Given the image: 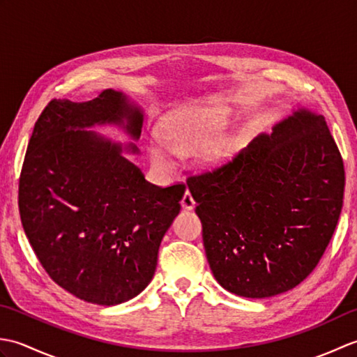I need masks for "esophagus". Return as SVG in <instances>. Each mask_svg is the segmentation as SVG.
<instances>
[{"label":"esophagus","instance_id":"1","mask_svg":"<svg viewBox=\"0 0 357 357\" xmlns=\"http://www.w3.org/2000/svg\"><path fill=\"white\" fill-rule=\"evenodd\" d=\"M181 207H183L184 210H193L195 208V198L188 190L184 193L183 199H181Z\"/></svg>","mask_w":357,"mask_h":357}]
</instances>
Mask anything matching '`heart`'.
I'll use <instances>...</instances> for the list:
<instances>
[{
    "label": "heart",
    "instance_id": "b5f03b06",
    "mask_svg": "<svg viewBox=\"0 0 357 357\" xmlns=\"http://www.w3.org/2000/svg\"><path fill=\"white\" fill-rule=\"evenodd\" d=\"M219 118L210 112H195L173 119L162 130L164 141L151 138L147 141V153L151 165L162 173L176 169V153L185 155L208 146L219 133ZM225 158V147L216 146L207 153L211 164H219Z\"/></svg>",
    "mask_w": 357,
    "mask_h": 357
}]
</instances>
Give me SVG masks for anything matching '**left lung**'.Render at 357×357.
I'll return each mask as SVG.
<instances>
[{
  "label": "left lung",
  "instance_id": "obj_1",
  "mask_svg": "<svg viewBox=\"0 0 357 357\" xmlns=\"http://www.w3.org/2000/svg\"><path fill=\"white\" fill-rule=\"evenodd\" d=\"M229 164L188 178L215 279L242 298L299 285L322 257L342 210L345 172L325 118L293 109Z\"/></svg>",
  "mask_w": 357,
  "mask_h": 357
}]
</instances>
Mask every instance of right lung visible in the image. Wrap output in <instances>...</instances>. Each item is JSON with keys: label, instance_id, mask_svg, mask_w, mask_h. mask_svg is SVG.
<instances>
[{"label": "right lung", "instance_id": "add662e5", "mask_svg": "<svg viewBox=\"0 0 357 357\" xmlns=\"http://www.w3.org/2000/svg\"><path fill=\"white\" fill-rule=\"evenodd\" d=\"M144 113L116 90L86 102L53 100L33 127L20 178L26 236L47 275L98 305L133 299L155 275L185 185L158 187L128 155L135 142L90 130L116 126L138 141Z\"/></svg>", "mask_w": 357, "mask_h": 357}]
</instances>
